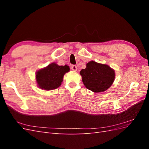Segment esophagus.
Listing matches in <instances>:
<instances>
[{"label": "esophagus", "instance_id": "esophagus-1", "mask_svg": "<svg viewBox=\"0 0 149 149\" xmlns=\"http://www.w3.org/2000/svg\"><path fill=\"white\" fill-rule=\"evenodd\" d=\"M71 69H72V70H73V71H76L77 70V66H76V65H72L71 66Z\"/></svg>", "mask_w": 149, "mask_h": 149}]
</instances>
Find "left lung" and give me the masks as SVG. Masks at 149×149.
Returning <instances> with one entry per match:
<instances>
[{
	"instance_id": "obj_1",
	"label": "left lung",
	"mask_w": 149,
	"mask_h": 149,
	"mask_svg": "<svg viewBox=\"0 0 149 149\" xmlns=\"http://www.w3.org/2000/svg\"><path fill=\"white\" fill-rule=\"evenodd\" d=\"M86 88L94 93H101L111 87L115 78V71L110 66L91 61L80 71Z\"/></svg>"
}]
</instances>
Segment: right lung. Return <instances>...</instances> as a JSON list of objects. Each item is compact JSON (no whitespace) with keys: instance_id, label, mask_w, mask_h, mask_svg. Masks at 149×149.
<instances>
[{"instance_id":"1","label":"right lung","mask_w":149,"mask_h":149,"mask_svg":"<svg viewBox=\"0 0 149 149\" xmlns=\"http://www.w3.org/2000/svg\"><path fill=\"white\" fill-rule=\"evenodd\" d=\"M69 71L68 66H59L52 63L36 73L38 86L47 91L56 89L60 86L65 74Z\"/></svg>"}]
</instances>
